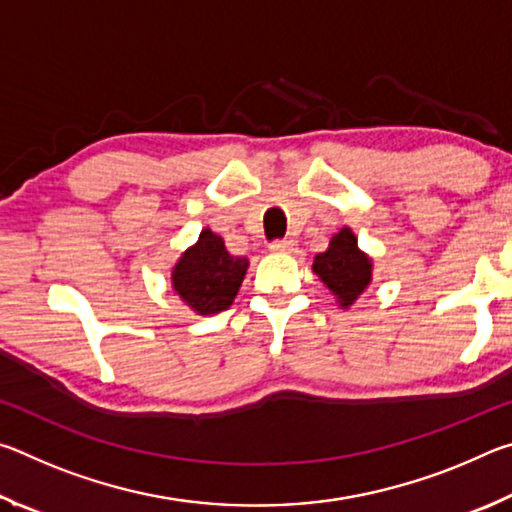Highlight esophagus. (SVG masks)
Instances as JSON below:
<instances>
[{"label": "esophagus", "instance_id": "1", "mask_svg": "<svg viewBox=\"0 0 512 512\" xmlns=\"http://www.w3.org/2000/svg\"><path fill=\"white\" fill-rule=\"evenodd\" d=\"M268 248H271L273 253H289V250H293V241L291 239H275Z\"/></svg>", "mask_w": 512, "mask_h": 512}]
</instances>
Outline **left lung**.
<instances>
[{"instance_id": "left-lung-1", "label": "left lung", "mask_w": 512, "mask_h": 512, "mask_svg": "<svg viewBox=\"0 0 512 512\" xmlns=\"http://www.w3.org/2000/svg\"><path fill=\"white\" fill-rule=\"evenodd\" d=\"M311 268L343 309L352 307L372 280V259L357 246L350 228L336 232L325 253L314 257Z\"/></svg>"}]
</instances>
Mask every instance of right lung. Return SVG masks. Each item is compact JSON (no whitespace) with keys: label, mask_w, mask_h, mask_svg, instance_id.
<instances>
[{"label":"right lung","mask_w":512,"mask_h":512,"mask_svg":"<svg viewBox=\"0 0 512 512\" xmlns=\"http://www.w3.org/2000/svg\"><path fill=\"white\" fill-rule=\"evenodd\" d=\"M248 271V259L225 250L223 237L205 228L192 248L171 271L173 291L198 316H212L228 309Z\"/></svg>","instance_id":"1"}]
</instances>
